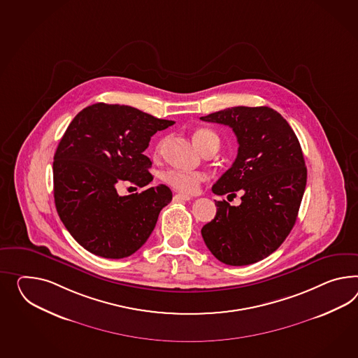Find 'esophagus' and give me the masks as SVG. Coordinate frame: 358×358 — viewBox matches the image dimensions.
<instances>
[{
	"instance_id": "esophagus-1",
	"label": "esophagus",
	"mask_w": 358,
	"mask_h": 358,
	"mask_svg": "<svg viewBox=\"0 0 358 358\" xmlns=\"http://www.w3.org/2000/svg\"><path fill=\"white\" fill-rule=\"evenodd\" d=\"M174 201H189L191 200V196H187V194H182V193H178V194H175L174 199H173Z\"/></svg>"
}]
</instances>
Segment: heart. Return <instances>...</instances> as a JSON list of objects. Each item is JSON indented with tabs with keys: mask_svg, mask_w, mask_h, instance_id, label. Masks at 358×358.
<instances>
[{
	"mask_svg": "<svg viewBox=\"0 0 358 358\" xmlns=\"http://www.w3.org/2000/svg\"><path fill=\"white\" fill-rule=\"evenodd\" d=\"M193 141L197 147L200 148L202 153H208L210 150H218L220 145V138L215 132L211 129H199L193 132ZM164 145V140L157 144L155 149V156L161 153V149ZM205 176L200 173H183L178 170H170L162 175V180L169 187H171L175 191L182 193H193L197 191L199 185L203 182Z\"/></svg>",
	"mask_w": 358,
	"mask_h": 358,
	"instance_id": "obj_1",
	"label": "heart"
}]
</instances>
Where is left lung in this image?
Here are the masks:
<instances>
[{"instance_id": "left-lung-1", "label": "left lung", "mask_w": 358, "mask_h": 358, "mask_svg": "<svg viewBox=\"0 0 358 358\" xmlns=\"http://www.w3.org/2000/svg\"><path fill=\"white\" fill-rule=\"evenodd\" d=\"M200 120L229 126L238 138V157L211 191L218 196L243 191L238 206L215 201L217 214L202 227V238L226 265L255 264L282 245L297 220L306 185L299 138L267 106H235Z\"/></svg>"}]
</instances>
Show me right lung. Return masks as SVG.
I'll return each mask as SVG.
<instances>
[{"instance_id":"add662e5","label":"right lung","mask_w":358,"mask_h":358,"mask_svg":"<svg viewBox=\"0 0 358 358\" xmlns=\"http://www.w3.org/2000/svg\"><path fill=\"white\" fill-rule=\"evenodd\" d=\"M173 124L103 102L83 109L69 124L55 150V202L64 227L84 249L115 259L145 244L173 192L159 184L120 196L117 187H145L153 180L144 150L157 131Z\"/></svg>"}]
</instances>
